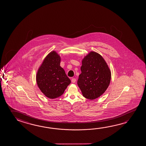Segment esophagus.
I'll use <instances>...</instances> for the list:
<instances>
[{"label": "esophagus", "instance_id": "esophagus-1", "mask_svg": "<svg viewBox=\"0 0 146 146\" xmlns=\"http://www.w3.org/2000/svg\"><path fill=\"white\" fill-rule=\"evenodd\" d=\"M76 80V79H75V78H72L71 81H72V83H75Z\"/></svg>", "mask_w": 146, "mask_h": 146}]
</instances>
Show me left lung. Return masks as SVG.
<instances>
[{
	"label": "left lung",
	"instance_id": "1",
	"mask_svg": "<svg viewBox=\"0 0 146 146\" xmlns=\"http://www.w3.org/2000/svg\"><path fill=\"white\" fill-rule=\"evenodd\" d=\"M80 69L77 84L82 95L90 100L99 97L111 80V72L105 60L98 53L91 51L82 60Z\"/></svg>",
	"mask_w": 146,
	"mask_h": 146
}]
</instances>
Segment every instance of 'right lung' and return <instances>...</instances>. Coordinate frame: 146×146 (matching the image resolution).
Masks as SVG:
<instances>
[{
  "instance_id": "obj_1",
  "label": "right lung",
  "mask_w": 146,
  "mask_h": 146,
  "mask_svg": "<svg viewBox=\"0 0 146 146\" xmlns=\"http://www.w3.org/2000/svg\"><path fill=\"white\" fill-rule=\"evenodd\" d=\"M60 57L52 51L46 56L36 75L38 88L49 99H54L64 93L71 80L60 66Z\"/></svg>"
}]
</instances>
